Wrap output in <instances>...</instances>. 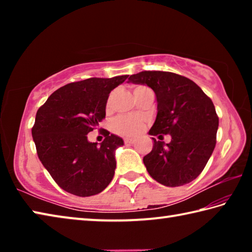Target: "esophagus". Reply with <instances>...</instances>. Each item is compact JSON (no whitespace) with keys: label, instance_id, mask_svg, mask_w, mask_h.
<instances>
[{"label":"esophagus","instance_id":"obj_1","mask_svg":"<svg viewBox=\"0 0 252 252\" xmlns=\"http://www.w3.org/2000/svg\"><path fill=\"white\" fill-rule=\"evenodd\" d=\"M135 140L134 139H131V138H126L125 139V143L126 144H133Z\"/></svg>","mask_w":252,"mask_h":252}]
</instances>
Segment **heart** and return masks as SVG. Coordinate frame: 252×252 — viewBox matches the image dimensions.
I'll return each instance as SVG.
<instances>
[{
  "instance_id": "1",
  "label": "heart",
  "mask_w": 252,
  "mask_h": 252,
  "mask_svg": "<svg viewBox=\"0 0 252 252\" xmlns=\"http://www.w3.org/2000/svg\"><path fill=\"white\" fill-rule=\"evenodd\" d=\"M149 88L144 87V85H138V87L134 88L133 93L134 95L138 94V93L142 92L144 90H148ZM111 104V97L106 103V108H110ZM144 120L143 117L140 116H119L114 119L112 122V129L114 132H117L118 134L125 135V136H131L138 134L139 132L144 127Z\"/></svg>"
}]
</instances>
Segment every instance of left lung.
Instances as JSON below:
<instances>
[{"label":"left lung","instance_id":"obj_1","mask_svg":"<svg viewBox=\"0 0 252 252\" xmlns=\"http://www.w3.org/2000/svg\"><path fill=\"white\" fill-rule=\"evenodd\" d=\"M129 82L146 84L157 95L158 113L149 133L171 135L167 144L152 138V150L143 158L149 174L167 187L193 181L217 143L219 118L211 99L192 80L172 72L142 71L130 75Z\"/></svg>","mask_w":252,"mask_h":252}]
</instances>
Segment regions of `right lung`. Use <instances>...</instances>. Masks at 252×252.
Returning a JSON list of instances; mask_svg holds the SVG:
<instances>
[{
	"label": "right lung",
	"instance_id": "add662e5",
	"mask_svg": "<svg viewBox=\"0 0 252 252\" xmlns=\"http://www.w3.org/2000/svg\"><path fill=\"white\" fill-rule=\"evenodd\" d=\"M90 78L58 89L41 105L32 127L37 157L57 185L78 197L103 191L113 179L114 151L123 140L100 129L104 140L88 141V133L105 118L110 92L126 80Z\"/></svg>",
	"mask_w": 252,
	"mask_h": 252
}]
</instances>
